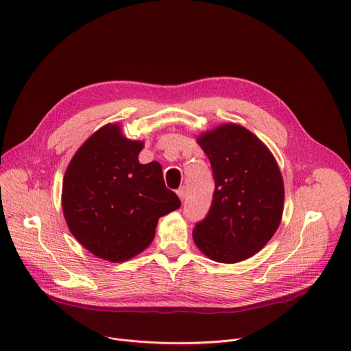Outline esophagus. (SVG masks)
Returning <instances> with one entry per match:
<instances>
[{
	"label": "esophagus",
	"instance_id": "1",
	"mask_svg": "<svg viewBox=\"0 0 351 351\" xmlns=\"http://www.w3.org/2000/svg\"><path fill=\"white\" fill-rule=\"evenodd\" d=\"M177 195L180 197V199H181V201H184V199H185V197H186V186H185V185H182L181 188H178V191H177Z\"/></svg>",
	"mask_w": 351,
	"mask_h": 351
}]
</instances>
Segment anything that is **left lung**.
I'll list each match as a JSON object with an SVG mask.
<instances>
[{
    "label": "left lung",
    "instance_id": "left-lung-1",
    "mask_svg": "<svg viewBox=\"0 0 351 351\" xmlns=\"http://www.w3.org/2000/svg\"><path fill=\"white\" fill-rule=\"evenodd\" d=\"M210 162L215 192L205 219L193 227L197 247L223 263L244 261L274 237L285 186L269 149L248 130L224 124L198 138Z\"/></svg>",
    "mask_w": 351,
    "mask_h": 351
}]
</instances>
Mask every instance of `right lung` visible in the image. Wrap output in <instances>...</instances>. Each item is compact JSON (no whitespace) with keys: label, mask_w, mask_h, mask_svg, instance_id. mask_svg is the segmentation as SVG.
<instances>
[{"label":"right lung","mask_w":351,"mask_h":351,"mask_svg":"<svg viewBox=\"0 0 351 351\" xmlns=\"http://www.w3.org/2000/svg\"><path fill=\"white\" fill-rule=\"evenodd\" d=\"M142 147L108 124L75 153L64 176L62 210L71 232L88 251L111 262L143 251L158 220L181 206L165 184L160 163L138 162Z\"/></svg>","instance_id":"right-lung-1"}]
</instances>
